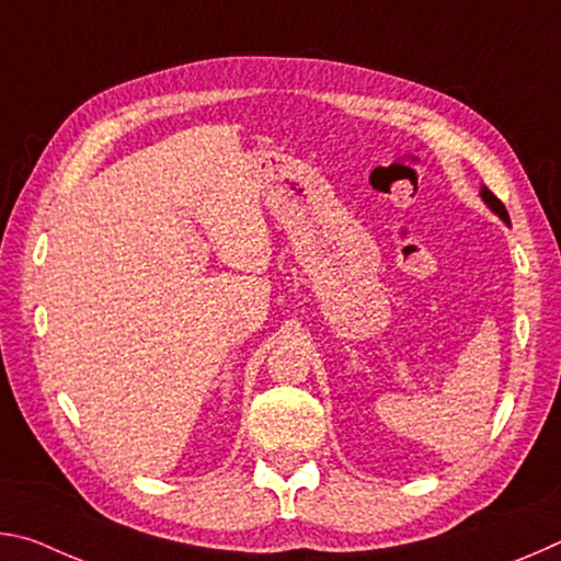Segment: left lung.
<instances>
[{
	"label": "left lung",
	"mask_w": 561,
	"mask_h": 561,
	"mask_svg": "<svg viewBox=\"0 0 561 561\" xmlns=\"http://www.w3.org/2000/svg\"><path fill=\"white\" fill-rule=\"evenodd\" d=\"M480 197H482V203H485V205L490 207V210H492V213H495V215L500 217V220H502V222H505V225H510V215H507V210H505V205H502V203L497 201V197H495V195H492V193H490V190H488L485 185H482V187H480Z\"/></svg>",
	"instance_id": "8db88e82"
}]
</instances>
